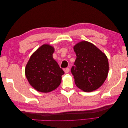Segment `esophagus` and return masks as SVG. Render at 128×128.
<instances>
[{"label": "esophagus", "instance_id": "obj_1", "mask_svg": "<svg viewBox=\"0 0 128 128\" xmlns=\"http://www.w3.org/2000/svg\"><path fill=\"white\" fill-rule=\"evenodd\" d=\"M64 72L65 73H68L69 72V68H67L64 69Z\"/></svg>", "mask_w": 128, "mask_h": 128}]
</instances>
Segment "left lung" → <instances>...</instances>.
I'll use <instances>...</instances> for the list:
<instances>
[{"label":"left lung","mask_w":128,"mask_h":128,"mask_svg":"<svg viewBox=\"0 0 128 128\" xmlns=\"http://www.w3.org/2000/svg\"><path fill=\"white\" fill-rule=\"evenodd\" d=\"M76 59L71 72L76 86L84 92L96 90L105 81L109 70L107 57L101 50L87 41L74 46Z\"/></svg>","instance_id":"1"}]
</instances>
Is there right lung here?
<instances>
[{
	"label": "right lung",
	"mask_w": 128,
	"mask_h": 128,
	"mask_svg": "<svg viewBox=\"0 0 128 128\" xmlns=\"http://www.w3.org/2000/svg\"><path fill=\"white\" fill-rule=\"evenodd\" d=\"M54 48L44 44L31 56L25 74L29 84L38 92L48 93L60 86L63 71L53 59Z\"/></svg>",
	"instance_id": "1"
}]
</instances>
